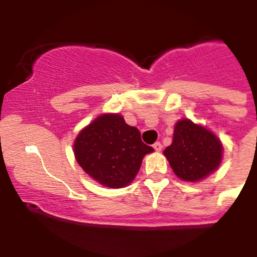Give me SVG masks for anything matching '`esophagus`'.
<instances>
[{
  "instance_id": "esophagus-1",
  "label": "esophagus",
  "mask_w": 257,
  "mask_h": 257,
  "mask_svg": "<svg viewBox=\"0 0 257 257\" xmlns=\"http://www.w3.org/2000/svg\"><path fill=\"white\" fill-rule=\"evenodd\" d=\"M153 148H154V151H156V152H161V151H162V144H161L160 142L154 143Z\"/></svg>"
}]
</instances>
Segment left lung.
Wrapping results in <instances>:
<instances>
[{"label": "left lung", "mask_w": 257, "mask_h": 257, "mask_svg": "<svg viewBox=\"0 0 257 257\" xmlns=\"http://www.w3.org/2000/svg\"><path fill=\"white\" fill-rule=\"evenodd\" d=\"M163 154L178 178L199 181L220 166L222 145L207 128L190 119H181L175 124L174 139Z\"/></svg>", "instance_id": "8db88e82"}]
</instances>
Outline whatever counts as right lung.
Wrapping results in <instances>:
<instances>
[{
	"label": "right lung",
	"mask_w": 257,
	"mask_h": 257,
	"mask_svg": "<svg viewBox=\"0 0 257 257\" xmlns=\"http://www.w3.org/2000/svg\"><path fill=\"white\" fill-rule=\"evenodd\" d=\"M74 156L83 171L108 188H123L135 179L145 154L153 148L144 144L140 131L128 126L118 113L95 118L79 131Z\"/></svg>",
	"instance_id": "add662e5"
}]
</instances>
